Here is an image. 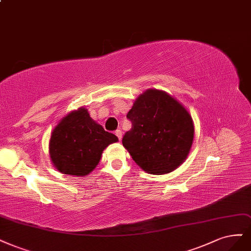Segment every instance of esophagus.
Here are the masks:
<instances>
[{"label":"esophagus","mask_w":251,"mask_h":251,"mask_svg":"<svg viewBox=\"0 0 251 251\" xmlns=\"http://www.w3.org/2000/svg\"><path fill=\"white\" fill-rule=\"evenodd\" d=\"M115 135L117 136V138L119 140H122V138H123V132L120 131V129H117V131H115Z\"/></svg>","instance_id":"1"}]
</instances>
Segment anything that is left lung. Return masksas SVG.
I'll list each match as a JSON object with an SVG mask.
<instances>
[{
	"label": "left lung",
	"mask_w": 251,
	"mask_h": 251,
	"mask_svg": "<svg viewBox=\"0 0 251 251\" xmlns=\"http://www.w3.org/2000/svg\"><path fill=\"white\" fill-rule=\"evenodd\" d=\"M132 128L123 144L133 160L151 175H165L183 163L192 146L194 125L186 108L165 91L149 89L126 114Z\"/></svg>",
	"instance_id": "8db88e82"
}]
</instances>
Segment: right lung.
Instances as JSON below:
<instances>
[{
  "instance_id": "right-lung-1",
  "label": "right lung",
  "mask_w": 251,
  "mask_h": 251,
  "mask_svg": "<svg viewBox=\"0 0 251 251\" xmlns=\"http://www.w3.org/2000/svg\"><path fill=\"white\" fill-rule=\"evenodd\" d=\"M117 141L114 134L94 122L87 109L80 108L55 126L49 151L51 162L61 174L84 176L97 167L103 150Z\"/></svg>"
}]
</instances>
